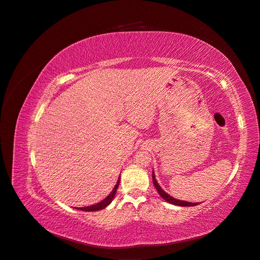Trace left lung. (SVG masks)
Instances as JSON below:
<instances>
[{"instance_id": "obj_1", "label": "left lung", "mask_w": 260, "mask_h": 260, "mask_svg": "<svg viewBox=\"0 0 260 260\" xmlns=\"http://www.w3.org/2000/svg\"><path fill=\"white\" fill-rule=\"evenodd\" d=\"M153 182H154V185L156 187V189L158 190V193L160 194V196L165 199L166 201L172 203V204H175V206H179V207H194V206H197L198 203H193V202H186V201H182V200H178V199H175L173 198L172 196H170L169 194H167L165 190H163L160 185L158 184V182L156 181V178H155V175L153 173Z\"/></svg>"}]
</instances>
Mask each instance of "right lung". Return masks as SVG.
I'll return each instance as SVG.
<instances>
[{
  "label": "right lung",
  "mask_w": 260,
  "mask_h": 260,
  "mask_svg": "<svg viewBox=\"0 0 260 260\" xmlns=\"http://www.w3.org/2000/svg\"><path fill=\"white\" fill-rule=\"evenodd\" d=\"M119 183H120V178H119V180L117 181V184L115 185L114 189L112 190V193L109 194V195H108L104 200H102L101 202H99V203H97V204H93V206H90V207L78 208V209H80L81 211L92 212V211H99V210H102V209L106 208V207L108 206V204L113 201V199H114V197H115V194H116V192H117V188H118V186H119Z\"/></svg>",
  "instance_id": "1"
}]
</instances>
